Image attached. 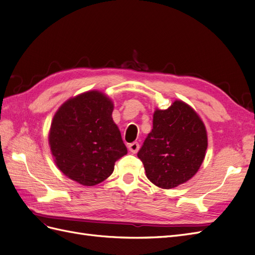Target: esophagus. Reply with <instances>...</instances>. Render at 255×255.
<instances>
[{"mask_svg": "<svg viewBox=\"0 0 255 255\" xmlns=\"http://www.w3.org/2000/svg\"><path fill=\"white\" fill-rule=\"evenodd\" d=\"M128 148L129 152H132V153H137V152H138V150H139V143L136 142V141H134V142H132V143H129V144L128 145Z\"/></svg>", "mask_w": 255, "mask_h": 255, "instance_id": "1", "label": "esophagus"}]
</instances>
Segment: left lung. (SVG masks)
<instances>
[{"instance_id": "obj_1", "label": "left lung", "mask_w": 255, "mask_h": 255, "mask_svg": "<svg viewBox=\"0 0 255 255\" xmlns=\"http://www.w3.org/2000/svg\"><path fill=\"white\" fill-rule=\"evenodd\" d=\"M206 149L207 132L202 119L190 105L175 100L167 110L154 112L153 128L137 156L150 182L171 189L198 172Z\"/></svg>"}]
</instances>
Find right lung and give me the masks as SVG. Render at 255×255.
Returning a JSON list of instances; mask_svg holds the SVG:
<instances>
[{"label":"right lung","mask_w":255,"mask_h":255,"mask_svg":"<svg viewBox=\"0 0 255 255\" xmlns=\"http://www.w3.org/2000/svg\"><path fill=\"white\" fill-rule=\"evenodd\" d=\"M113 111L112 99L90 90L67 100L54 115L49 130L51 153L70 180L95 186L113 173L116 160L128 153Z\"/></svg>","instance_id":"right-lung-1"}]
</instances>
